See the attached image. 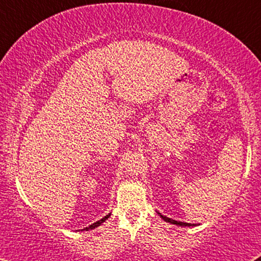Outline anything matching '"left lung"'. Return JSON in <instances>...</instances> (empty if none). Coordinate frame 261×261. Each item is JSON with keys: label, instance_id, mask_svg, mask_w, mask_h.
<instances>
[{"label": "left lung", "instance_id": "1", "mask_svg": "<svg viewBox=\"0 0 261 261\" xmlns=\"http://www.w3.org/2000/svg\"><path fill=\"white\" fill-rule=\"evenodd\" d=\"M157 213H158L159 217H161L163 220L166 221V223H170V224L177 225V226H182V227H191V226H192V227H193V226H198V225H199V224H190V223H184V221H178V220L171 219V218H169V217L163 216L162 213H159V212H157Z\"/></svg>", "mask_w": 261, "mask_h": 261}]
</instances>
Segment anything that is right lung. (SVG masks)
Instances as JSON below:
<instances>
[{
    "label": "right lung",
    "mask_w": 261,
    "mask_h": 261,
    "mask_svg": "<svg viewBox=\"0 0 261 261\" xmlns=\"http://www.w3.org/2000/svg\"><path fill=\"white\" fill-rule=\"evenodd\" d=\"M111 216V213H109V215H107L106 217H103L102 219L100 220H98V221H96V223H93V224H91V225H89L88 227H85V228H82L81 231H89V230H93V228H96V227H98V226H100V225H102L104 221H106L109 217Z\"/></svg>",
    "instance_id": "add662e5"
}]
</instances>
